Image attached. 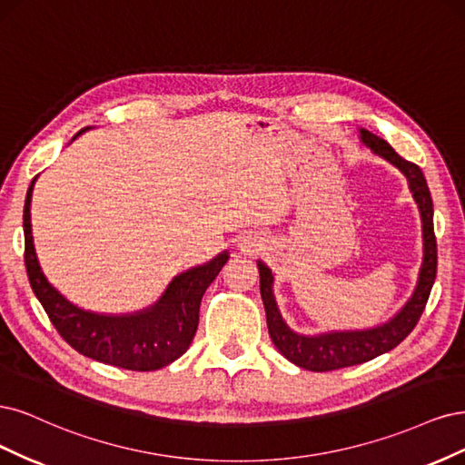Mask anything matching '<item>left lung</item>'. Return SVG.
Segmentation results:
<instances>
[{
	"instance_id": "8db88e82",
	"label": "left lung",
	"mask_w": 465,
	"mask_h": 465,
	"mask_svg": "<svg viewBox=\"0 0 465 465\" xmlns=\"http://www.w3.org/2000/svg\"><path fill=\"white\" fill-rule=\"evenodd\" d=\"M359 139L374 154L388 160L406 175L410 191L413 193V199L423 222V264L421 271H419L417 286L413 295L410 297V302L388 322L367 328V331H343L303 336L293 332L286 321L282 319L272 292V271L262 261H257L261 274V297L266 311L268 334H271L272 343L288 361L314 372L359 365L394 350L400 341L408 338L419 319H421L434 278H437V237H434L432 228V199L421 168L415 166L413 162L403 160L384 139L377 137V134L367 129H359Z\"/></svg>"
}]
</instances>
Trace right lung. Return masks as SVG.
<instances>
[{"label":"right lung","mask_w":465,"mask_h":465,"mask_svg":"<svg viewBox=\"0 0 465 465\" xmlns=\"http://www.w3.org/2000/svg\"><path fill=\"white\" fill-rule=\"evenodd\" d=\"M35 182L36 177L26 191L23 214L25 266L33 292L59 336L86 357L129 371H156L182 357L197 332L201 299L228 262V251L220 252L211 262L175 276L158 302L148 309L133 314L84 311L67 302L46 280L38 264L31 228Z\"/></svg>","instance_id":"right-lung-1"}]
</instances>
